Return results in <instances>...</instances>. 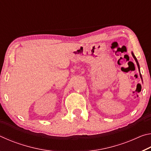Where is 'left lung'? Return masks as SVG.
<instances>
[{"label": "left lung", "instance_id": "obj_1", "mask_svg": "<svg viewBox=\"0 0 151 151\" xmlns=\"http://www.w3.org/2000/svg\"><path fill=\"white\" fill-rule=\"evenodd\" d=\"M132 57H133V58H134V60H136V63H137V66H138V68H139V71H140V66H139V63H138V61H137V58L135 57V56L134 55V54H133V52H132ZM140 78H142V76H141V75H140Z\"/></svg>", "mask_w": 151, "mask_h": 151}]
</instances>
